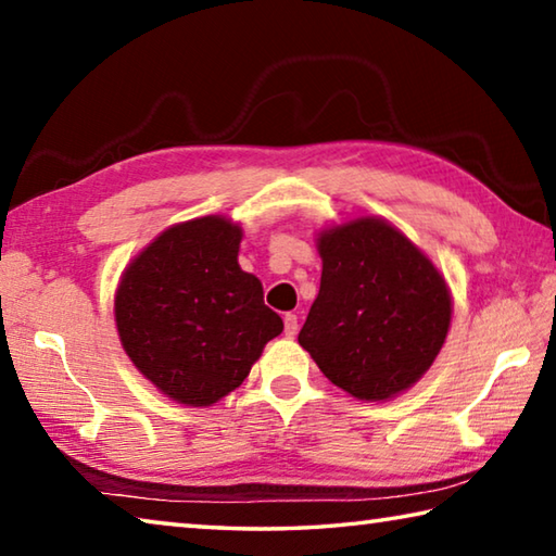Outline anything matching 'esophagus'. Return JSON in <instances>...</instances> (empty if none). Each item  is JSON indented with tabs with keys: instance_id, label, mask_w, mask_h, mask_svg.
Listing matches in <instances>:
<instances>
[{
	"instance_id": "34e87169",
	"label": "esophagus",
	"mask_w": 556,
	"mask_h": 556,
	"mask_svg": "<svg viewBox=\"0 0 556 556\" xmlns=\"http://www.w3.org/2000/svg\"><path fill=\"white\" fill-rule=\"evenodd\" d=\"M285 333H287V338H294L299 333L296 314H285Z\"/></svg>"
}]
</instances>
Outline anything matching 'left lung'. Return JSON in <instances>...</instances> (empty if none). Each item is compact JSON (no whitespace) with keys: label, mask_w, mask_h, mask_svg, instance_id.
Instances as JSON below:
<instances>
[{"label":"left lung","mask_w":556,"mask_h":556,"mask_svg":"<svg viewBox=\"0 0 556 556\" xmlns=\"http://www.w3.org/2000/svg\"><path fill=\"white\" fill-rule=\"evenodd\" d=\"M316 250L321 287L299 345L355 400L388 402L414 388L451 328L444 275L380 215L328 225Z\"/></svg>","instance_id":"left-lung-1"}]
</instances>
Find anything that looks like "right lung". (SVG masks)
Segmentation results:
<instances>
[{"instance_id": "add662e5", "label": "right lung", "mask_w": 556, "mask_h": 556, "mask_svg": "<svg viewBox=\"0 0 556 556\" xmlns=\"http://www.w3.org/2000/svg\"><path fill=\"white\" fill-rule=\"evenodd\" d=\"M242 228L225 215L176 223L122 271L119 343L135 368L184 407H211L248 378L285 331L262 281L238 262Z\"/></svg>"}]
</instances>
